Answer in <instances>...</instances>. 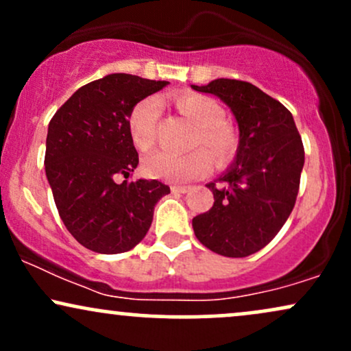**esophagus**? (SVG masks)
Wrapping results in <instances>:
<instances>
[{
	"mask_svg": "<svg viewBox=\"0 0 351 351\" xmlns=\"http://www.w3.org/2000/svg\"><path fill=\"white\" fill-rule=\"evenodd\" d=\"M173 193H178V195H184L189 191V186H171Z\"/></svg>",
	"mask_w": 351,
	"mask_h": 351,
	"instance_id": "1",
	"label": "esophagus"
}]
</instances>
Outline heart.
<instances>
[{"instance_id": "heart-1", "label": "heart", "mask_w": 351, "mask_h": 351, "mask_svg": "<svg viewBox=\"0 0 351 351\" xmlns=\"http://www.w3.org/2000/svg\"><path fill=\"white\" fill-rule=\"evenodd\" d=\"M173 106L188 122L195 125L189 147L200 148L184 155L155 152L145 156L143 171L148 176L171 183H186L201 178L211 170V156L217 165H226L234 158L239 143L237 134L234 127L223 119V107L215 99L203 94H180L173 97ZM158 119L160 104L156 99L140 100L130 110L127 122L128 134L138 150L147 152L153 147Z\"/></svg>"}]
</instances>
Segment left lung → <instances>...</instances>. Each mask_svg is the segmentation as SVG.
I'll list each match as a JSON object with an SVG mask.
<instances>
[{"label":"left lung","mask_w":351,"mask_h":351,"mask_svg":"<svg viewBox=\"0 0 351 351\" xmlns=\"http://www.w3.org/2000/svg\"><path fill=\"white\" fill-rule=\"evenodd\" d=\"M195 90L228 104L239 125L229 170L209 183L215 204L193 217L198 241L226 257H247L276 237L295 206L304 145L291 112L252 84L216 79Z\"/></svg>","instance_id":"obj_1"}]
</instances>
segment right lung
<instances>
[{"instance_id":"right-lung-1","label":"right lung","mask_w":351,"mask_h":351,"mask_svg":"<svg viewBox=\"0 0 351 351\" xmlns=\"http://www.w3.org/2000/svg\"><path fill=\"white\" fill-rule=\"evenodd\" d=\"M167 80L110 74L82 86L58 108L46 138V176L64 226L100 254L134 249L152 226L153 209L170 188L127 181L138 165L128 114ZM119 176L125 180L116 181Z\"/></svg>"}]
</instances>
